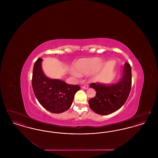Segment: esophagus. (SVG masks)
Segmentation results:
<instances>
[{
	"label": "esophagus",
	"instance_id": "1",
	"mask_svg": "<svg viewBox=\"0 0 158 158\" xmlns=\"http://www.w3.org/2000/svg\"><path fill=\"white\" fill-rule=\"evenodd\" d=\"M82 88H83L84 89H88L89 88V86L88 85H83L82 86Z\"/></svg>",
	"mask_w": 158,
	"mask_h": 158
}]
</instances>
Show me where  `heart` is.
<instances>
[{"label": "heart", "instance_id": "heart-1", "mask_svg": "<svg viewBox=\"0 0 158 158\" xmlns=\"http://www.w3.org/2000/svg\"><path fill=\"white\" fill-rule=\"evenodd\" d=\"M102 66V61L97 57L84 58L76 61L73 70L77 75H85L92 70L97 71Z\"/></svg>", "mask_w": 158, "mask_h": 158}]
</instances>
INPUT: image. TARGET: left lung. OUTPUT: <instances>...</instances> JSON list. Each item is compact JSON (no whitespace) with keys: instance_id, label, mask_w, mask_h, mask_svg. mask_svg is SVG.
<instances>
[{"instance_id":"obj_1","label":"left lung","mask_w":158,"mask_h":158,"mask_svg":"<svg viewBox=\"0 0 158 158\" xmlns=\"http://www.w3.org/2000/svg\"><path fill=\"white\" fill-rule=\"evenodd\" d=\"M89 87L95 89L94 98L89 100L90 109L100 115H108L119 110L126 102L131 88V68L124 64L120 81L112 85L92 83Z\"/></svg>"}]
</instances>
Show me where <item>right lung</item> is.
<instances>
[{
  "label": "right lung",
  "instance_id": "add662e5",
  "mask_svg": "<svg viewBox=\"0 0 158 158\" xmlns=\"http://www.w3.org/2000/svg\"><path fill=\"white\" fill-rule=\"evenodd\" d=\"M42 60L38 58L33 68L32 86L35 96L48 111L56 114L66 111L71 106L76 92L81 88L77 85L47 77L42 70Z\"/></svg>",
  "mask_w": 158,
  "mask_h": 158
}]
</instances>
